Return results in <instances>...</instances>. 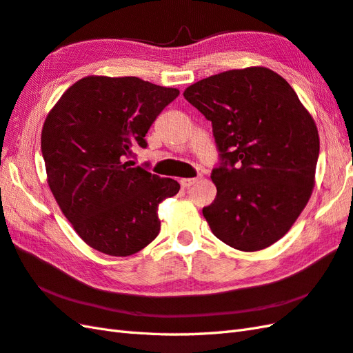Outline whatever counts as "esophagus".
<instances>
[{"instance_id": "obj_1", "label": "esophagus", "mask_w": 353, "mask_h": 353, "mask_svg": "<svg viewBox=\"0 0 353 353\" xmlns=\"http://www.w3.org/2000/svg\"><path fill=\"white\" fill-rule=\"evenodd\" d=\"M197 179H199V176H196V178H181V179H179V183H181L183 187L188 188V187H192L194 183H197Z\"/></svg>"}]
</instances>
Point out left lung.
<instances>
[{"label":"left lung","mask_w":353,"mask_h":353,"mask_svg":"<svg viewBox=\"0 0 353 353\" xmlns=\"http://www.w3.org/2000/svg\"><path fill=\"white\" fill-rule=\"evenodd\" d=\"M185 100L211 121L220 165L202 210L220 241L257 252L285 236L310 199L319 133L294 88L266 67L228 70L190 85Z\"/></svg>","instance_id":"1"}]
</instances>
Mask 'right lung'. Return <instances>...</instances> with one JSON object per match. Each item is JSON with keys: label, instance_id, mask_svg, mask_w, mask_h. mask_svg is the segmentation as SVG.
Wrapping results in <instances>:
<instances>
[{"label": "right lung", "instance_id": "add662e5", "mask_svg": "<svg viewBox=\"0 0 353 353\" xmlns=\"http://www.w3.org/2000/svg\"><path fill=\"white\" fill-rule=\"evenodd\" d=\"M176 88L139 77L87 76L49 112L41 130L48 184L76 234L109 256H130L160 232L159 205L179 192L172 178L134 166L133 151Z\"/></svg>", "mask_w": 353, "mask_h": 353}]
</instances>
